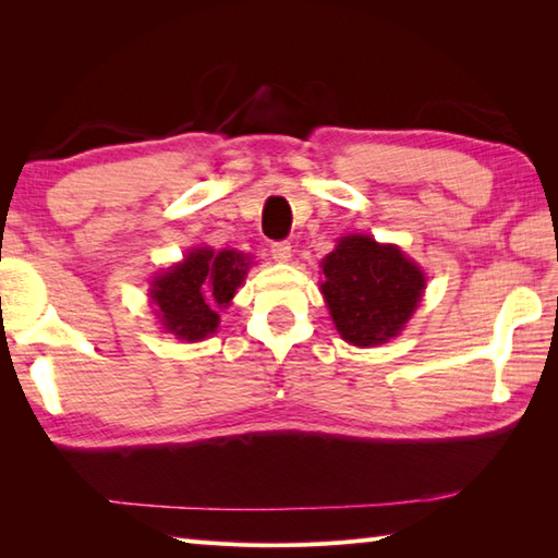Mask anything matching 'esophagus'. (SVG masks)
Here are the masks:
<instances>
[{
  "label": "esophagus",
  "instance_id": "1",
  "mask_svg": "<svg viewBox=\"0 0 558 558\" xmlns=\"http://www.w3.org/2000/svg\"><path fill=\"white\" fill-rule=\"evenodd\" d=\"M270 256L276 260H290L292 258V244L290 242H272L270 244Z\"/></svg>",
  "mask_w": 558,
  "mask_h": 558
}]
</instances>
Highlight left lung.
<instances>
[{
    "label": "left lung",
    "mask_w": 558,
    "mask_h": 558,
    "mask_svg": "<svg viewBox=\"0 0 558 558\" xmlns=\"http://www.w3.org/2000/svg\"><path fill=\"white\" fill-rule=\"evenodd\" d=\"M322 268V292L338 333L360 348L398 336L424 290L422 270L398 246L364 234L342 236Z\"/></svg>",
    "instance_id": "8db88e82"
}]
</instances>
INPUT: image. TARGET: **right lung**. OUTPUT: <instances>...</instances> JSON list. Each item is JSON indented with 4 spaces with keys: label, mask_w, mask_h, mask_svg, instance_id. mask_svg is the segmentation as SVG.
Listing matches in <instances>:
<instances>
[{
    "label": "right lung",
    "mask_w": 558,
    "mask_h": 558,
    "mask_svg": "<svg viewBox=\"0 0 558 558\" xmlns=\"http://www.w3.org/2000/svg\"><path fill=\"white\" fill-rule=\"evenodd\" d=\"M246 256L222 248H194L182 264L153 280L150 298L162 326L177 338L196 342L216 333L220 316L246 276Z\"/></svg>",
    "instance_id": "1"
}]
</instances>
